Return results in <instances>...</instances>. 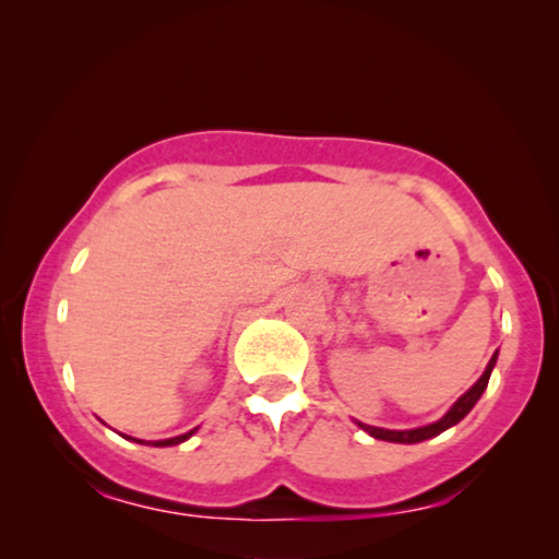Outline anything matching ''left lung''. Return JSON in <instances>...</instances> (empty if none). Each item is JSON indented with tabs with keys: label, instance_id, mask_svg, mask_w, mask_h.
<instances>
[{
	"label": "left lung",
	"instance_id": "8db88e82",
	"mask_svg": "<svg viewBox=\"0 0 559 559\" xmlns=\"http://www.w3.org/2000/svg\"><path fill=\"white\" fill-rule=\"evenodd\" d=\"M495 360H498V353H495L492 360L487 362L485 373H481L479 381L474 383L472 389L466 391V394L461 396L459 402L453 404L451 409L445 412V417L438 419V423L425 425V427H415V430H383V427L362 425V423H360V427H362L365 432H370V436H373V438H378V440H391V443H419V440L436 438V436H440V432H443V430H448V427H453L456 423H461V419H464L466 415H469L472 406L479 402L481 394H485L487 381H490V373H492V368H495Z\"/></svg>",
	"mask_w": 559,
	"mask_h": 559
}]
</instances>
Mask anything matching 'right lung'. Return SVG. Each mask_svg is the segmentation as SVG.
<instances>
[{
	"label": "right lung",
	"mask_w": 559,
	"mask_h": 559,
	"mask_svg": "<svg viewBox=\"0 0 559 559\" xmlns=\"http://www.w3.org/2000/svg\"><path fill=\"white\" fill-rule=\"evenodd\" d=\"M194 430H197V427H194ZM194 430L183 432V436L168 438V440H155V445H178V443H183V440H186V438H191V436H194ZM140 443H144V440H140Z\"/></svg>",
	"instance_id": "add662e5"
}]
</instances>
